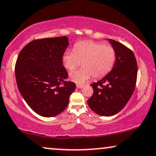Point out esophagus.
Here are the masks:
<instances>
[{"instance_id":"esophagus-1","label":"esophagus","mask_w":156,"mask_h":156,"mask_svg":"<svg viewBox=\"0 0 156 156\" xmlns=\"http://www.w3.org/2000/svg\"><path fill=\"white\" fill-rule=\"evenodd\" d=\"M84 84H76V87H77V88H79V89H82V88H83V87H84Z\"/></svg>"}]
</instances>
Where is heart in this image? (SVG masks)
<instances>
[{"instance_id": "1", "label": "heart", "mask_w": 156, "mask_h": 156, "mask_svg": "<svg viewBox=\"0 0 156 156\" xmlns=\"http://www.w3.org/2000/svg\"><path fill=\"white\" fill-rule=\"evenodd\" d=\"M116 50L109 44L93 40H84L74 44L73 50H66L62 55V64L72 71L82 62L83 68L69 73L70 80L83 83L90 79L103 78L112 71L116 61Z\"/></svg>"}]
</instances>
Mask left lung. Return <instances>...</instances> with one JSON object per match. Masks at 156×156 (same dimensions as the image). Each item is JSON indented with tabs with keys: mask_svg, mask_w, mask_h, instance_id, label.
Returning a JSON list of instances; mask_svg holds the SVG:
<instances>
[{
	"mask_svg": "<svg viewBox=\"0 0 156 156\" xmlns=\"http://www.w3.org/2000/svg\"><path fill=\"white\" fill-rule=\"evenodd\" d=\"M108 41L116 50V62L107 75L91 84L94 93L87 101L93 112L105 116L116 114L126 105L135 89L138 72L132 50L116 40Z\"/></svg>",
	"mask_w": 156,
	"mask_h": 156,
	"instance_id": "left-lung-1",
	"label": "left lung"
}]
</instances>
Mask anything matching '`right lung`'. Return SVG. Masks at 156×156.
Returning <instances> with one entry per match:
<instances>
[{
	"label": "right lung",
	"instance_id": "right-lung-1",
	"mask_svg": "<svg viewBox=\"0 0 156 156\" xmlns=\"http://www.w3.org/2000/svg\"><path fill=\"white\" fill-rule=\"evenodd\" d=\"M68 37L34 40L19 53L15 73L19 91L36 114L57 116L69 104L76 84L66 81L68 73L62 65V55Z\"/></svg>",
	"mask_w": 156,
	"mask_h": 156
}]
</instances>
